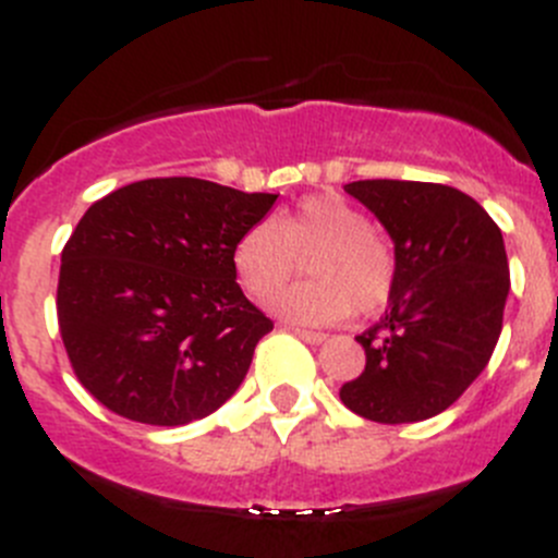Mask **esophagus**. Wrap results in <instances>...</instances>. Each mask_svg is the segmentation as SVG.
Returning <instances> with one entry per match:
<instances>
[{
  "mask_svg": "<svg viewBox=\"0 0 558 558\" xmlns=\"http://www.w3.org/2000/svg\"><path fill=\"white\" fill-rule=\"evenodd\" d=\"M290 330L298 336V339L308 341V344H319V341H325V333H319V330H306V328H290Z\"/></svg>",
  "mask_w": 558,
  "mask_h": 558,
  "instance_id": "esophagus-1",
  "label": "esophagus"
}]
</instances>
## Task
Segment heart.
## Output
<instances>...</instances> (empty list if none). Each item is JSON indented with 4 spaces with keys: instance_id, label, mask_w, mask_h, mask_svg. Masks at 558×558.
Masks as SVG:
<instances>
[{
    "instance_id": "heart-1",
    "label": "heart",
    "mask_w": 558,
    "mask_h": 558,
    "mask_svg": "<svg viewBox=\"0 0 558 558\" xmlns=\"http://www.w3.org/2000/svg\"><path fill=\"white\" fill-rule=\"evenodd\" d=\"M306 260L314 279L281 292L274 303L287 317L341 323L352 312H379L393 295V246L339 192L298 197L279 217L250 225L233 246L235 277L260 301L277 295Z\"/></svg>"
}]
</instances>
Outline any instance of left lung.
Wrapping results in <instances>:
<instances>
[{
    "label": "left lung",
    "instance_id": "obj_1",
    "mask_svg": "<svg viewBox=\"0 0 558 558\" xmlns=\"http://www.w3.org/2000/svg\"><path fill=\"white\" fill-rule=\"evenodd\" d=\"M344 192L385 225L399 271L385 317L355 336L366 368L339 399L374 423L426 421L459 401L499 341L510 290L501 230L445 184L368 179Z\"/></svg>",
    "mask_w": 558,
    "mask_h": 558
}]
</instances>
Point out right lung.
Here are the masks:
<instances>
[{"instance_id": "right-lung-1", "label": "right lung", "mask_w": 558, "mask_h": 558, "mask_svg": "<svg viewBox=\"0 0 558 558\" xmlns=\"http://www.w3.org/2000/svg\"><path fill=\"white\" fill-rule=\"evenodd\" d=\"M274 201L170 175L92 203L62 250L57 317L70 366L99 404L184 426L239 390L274 323L241 292L233 246Z\"/></svg>"}]
</instances>
